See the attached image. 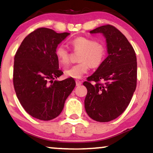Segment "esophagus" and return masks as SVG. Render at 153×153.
Wrapping results in <instances>:
<instances>
[{
    "label": "esophagus",
    "instance_id": "1",
    "mask_svg": "<svg viewBox=\"0 0 153 153\" xmlns=\"http://www.w3.org/2000/svg\"><path fill=\"white\" fill-rule=\"evenodd\" d=\"M82 84V81H79V80H76V85L77 86H79V85H80Z\"/></svg>",
    "mask_w": 153,
    "mask_h": 153
}]
</instances>
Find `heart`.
Here are the masks:
<instances>
[{"label": "heart", "mask_w": 153, "mask_h": 153, "mask_svg": "<svg viewBox=\"0 0 153 153\" xmlns=\"http://www.w3.org/2000/svg\"><path fill=\"white\" fill-rule=\"evenodd\" d=\"M71 45L75 51H81L79 56L80 62L65 70L66 76L80 79L88 72L90 67L98 68L104 61L106 55L105 47L102 43L85 37H76L71 41ZM55 55L62 65H65L70 60V53L63 45H58Z\"/></svg>", "instance_id": "heart-1"}]
</instances>
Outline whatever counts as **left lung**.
<instances>
[{"label": "left lung", "instance_id": "8db88e82", "mask_svg": "<svg viewBox=\"0 0 153 153\" xmlns=\"http://www.w3.org/2000/svg\"><path fill=\"white\" fill-rule=\"evenodd\" d=\"M102 33L108 56L83 82L88 93L85 109L97 122H108L123 114L137 87V56L132 46L114 26L105 25L90 31Z\"/></svg>", "mask_w": 153, "mask_h": 153}]
</instances>
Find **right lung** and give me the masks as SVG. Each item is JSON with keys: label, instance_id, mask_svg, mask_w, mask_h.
<instances>
[{"label": "right lung", "instance_id": "obj_1", "mask_svg": "<svg viewBox=\"0 0 153 153\" xmlns=\"http://www.w3.org/2000/svg\"><path fill=\"white\" fill-rule=\"evenodd\" d=\"M70 35L39 28L25 37L14 56L13 83L23 108L42 120L56 118L76 83L56 79L63 74L55 55L58 45Z\"/></svg>", "mask_w": 153, "mask_h": 153}]
</instances>
